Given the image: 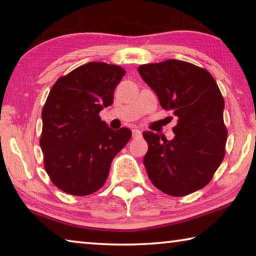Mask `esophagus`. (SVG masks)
Here are the masks:
<instances>
[{
    "mask_svg": "<svg viewBox=\"0 0 256 256\" xmlns=\"http://www.w3.org/2000/svg\"><path fill=\"white\" fill-rule=\"evenodd\" d=\"M132 134H133V138H140L141 136V131L136 128H134L132 130Z\"/></svg>",
    "mask_w": 256,
    "mask_h": 256,
    "instance_id": "obj_1",
    "label": "esophagus"
}]
</instances>
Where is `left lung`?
Returning <instances> with one entry per match:
<instances>
[{
  "instance_id": "left-lung-1",
  "label": "left lung",
  "mask_w": 256,
  "mask_h": 256,
  "mask_svg": "<svg viewBox=\"0 0 256 256\" xmlns=\"http://www.w3.org/2000/svg\"><path fill=\"white\" fill-rule=\"evenodd\" d=\"M164 110L177 116L172 140L144 132V164L152 184L172 196H184L209 183L224 157V102L209 72L178 60L138 68Z\"/></svg>"
}]
</instances>
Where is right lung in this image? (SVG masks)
I'll return each mask as SVG.
<instances>
[{
  "mask_svg": "<svg viewBox=\"0 0 256 256\" xmlns=\"http://www.w3.org/2000/svg\"><path fill=\"white\" fill-rule=\"evenodd\" d=\"M124 74L118 66L89 62L52 86L40 144L47 174L63 192L84 196L102 188L112 159L131 138L128 128L114 131L99 116Z\"/></svg>",
  "mask_w": 256,
  "mask_h": 256,
  "instance_id": "1",
  "label": "right lung"
}]
</instances>
